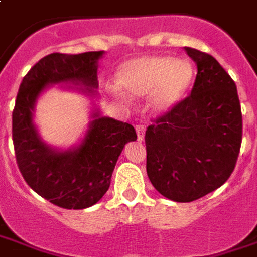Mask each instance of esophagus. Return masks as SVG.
Here are the masks:
<instances>
[{
  "mask_svg": "<svg viewBox=\"0 0 257 257\" xmlns=\"http://www.w3.org/2000/svg\"><path fill=\"white\" fill-rule=\"evenodd\" d=\"M136 133H137V139H139V141H143V139H144V133H146V127L143 124H137L136 125Z\"/></svg>",
  "mask_w": 257,
  "mask_h": 257,
  "instance_id": "esophagus-1",
  "label": "esophagus"
}]
</instances>
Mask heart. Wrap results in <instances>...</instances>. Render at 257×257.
Segmentation results:
<instances>
[{
	"label": "heart",
	"instance_id": "obj_1",
	"mask_svg": "<svg viewBox=\"0 0 257 257\" xmlns=\"http://www.w3.org/2000/svg\"><path fill=\"white\" fill-rule=\"evenodd\" d=\"M194 77L188 60H170L165 56H144L128 60L117 70V84L132 96L151 93L150 106L167 111L184 97Z\"/></svg>",
	"mask_w": 257,
	"mask_h": 257
}]
</instances>
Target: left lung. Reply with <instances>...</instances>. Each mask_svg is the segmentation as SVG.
I'll list each match as a JSON object with an SVG mask.
<instances>
[{
	"label": "left lung",
	"instance_id": "8db88e82",
	"mask_svg": "<svg viewBox=\"0 0 257 257\" xmlns=\"http://www.w3.org/2000/svg\"><path fill=\"white\" fill-rule=\"evenodd\" d=\"M185 52L198 72L192 90L146 130L147 175L165 198L191 202L223 185L242 144L236 84L219 62L194 48Z\"/></svg>",
	"mask_w": 257,
	"mask_h": 257
}]
</instances>
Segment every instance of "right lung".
Returning a JSON list of instances; mask_svg holds the SVG:
<instances>
[{
	"mask_svg": "<svg viewBox=\"0 0 257 257\" xmlns=\"http://www.w3.org/2000/svg\"><path fill=\"white\" fill-rule=\"evenodd\" d=\"M101 55V51L46 55L24 76L12 110V143L24 180L38 195L65 209L89 208L107 192L118 156L125 143L137 140V134L132 124L96 113L83 143L60 153L41 141L32 110L49 83L76 82L93 93Z\"/></svg>",
	"mask_w": 257,
	"mask_h": 257,
	"instance_id": "add662e5",
	"label": "right lung"
}]
</instances>
